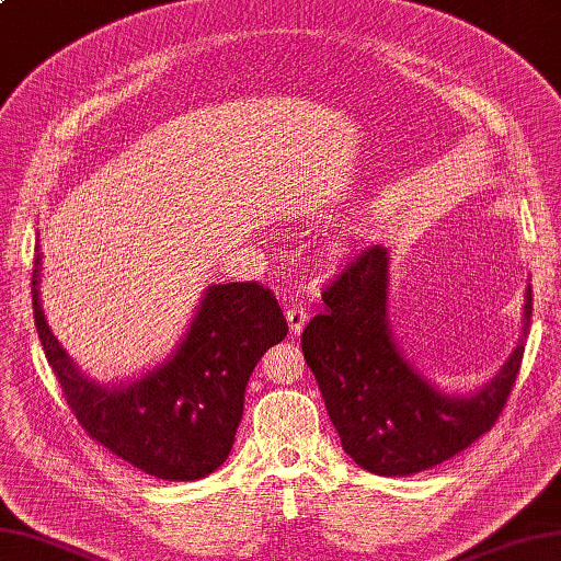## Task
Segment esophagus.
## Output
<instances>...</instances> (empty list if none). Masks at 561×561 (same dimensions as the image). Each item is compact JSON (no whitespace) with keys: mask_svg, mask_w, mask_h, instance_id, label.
<instances>
[{"mask_svg":"<svg viewBox=\"0 0 561 561\" xmlns=\"http://www.w3.org/2000/svg\"><path fill=\"white\" fill-rule=\"evenodd\" d=\"M287 323H289V331L294 335H299L304 331V325L309 323V311H306L304 306H299V304L289 306V309H287Z\"/></svg>","mask_w":561,"mask_h":561,"instance_id":"34e87169","label":"esophagus"}]
</instances>
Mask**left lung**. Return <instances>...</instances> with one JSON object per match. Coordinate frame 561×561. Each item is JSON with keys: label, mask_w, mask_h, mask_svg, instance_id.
Here are the masks:
<instances>
[{"label": "left lung", "mask_w": 561, "mask_h": 561, "mask_svg": "<svg viewBox=\"0 0 561 561\" xmlns=\"http://www.w3.org/2000/svg\"><path fill=\"white\" fill-rule=\"evenodd\" d=\"M387 267L381 245L359 250L323 289L325 311L304 328L301 350L345 453L371 474L403 477L459 455L496 425L520 375L533 289L525 291L523 340L501 375L477 397L449 399L393 345Z\"/></svg>", "instance_id": "left-lung-1"}]
</instances>
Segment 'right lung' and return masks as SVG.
I'll return each mask as SVG.
<instances>
[{
    "instance_id": "add662e5",
    "label": "right lung",
    "mask_w": 561,
    "mask_h": 561,
    "mask_svg": "<svg viewBox=\"0 0 561 561\" xmlns=\"http://www.w3.org/2000/svg\"><path fill=\"white\" fill-rule=\"evenodd\" d=\"M38 272L36 245L33 318L43 353L82 431L158 479L194 481L221 467L236 440L252 369L289 331L274 294L257 282L214 284L168 365L108 391L84 379L48 331Z\"/></svg>"
}]
</instances>
